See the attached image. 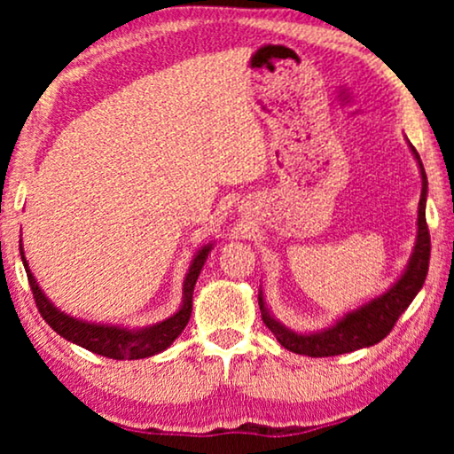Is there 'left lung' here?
<instances>
[{
  "label": "left lung",
  "instance_id": "obj_1",
  "mask_svg": "<svg viewBox=\"0 0 454 454\" xmlns=\"http://www.w3.org/2000/svg\"><path fill=\"white\" fill-rule=\"evenodd\" d=\"M419 163L421 171V198H419V210H418V241H415L413 256L409 260V266L399 281L390 287L387 294L376 297L365 306L353 309L339 320L337 325L326 328V331L316 334H297L289 328L272 318L269 309L264 306L262 294L258 295V306L262 309V320L269 326V331L275 334L278 343L285 349L300 353V356L309 357H331L340 356V353H351L362 349V347H370L380 343L387 334L393 331L399 316L409 308L413 297L424 285L427 277V266H430V231H427L426 223V196H427V177L421 165V159L415 148L411 146Z\"/></svg>",
  "mask_w": 454,
  "mask_h": 454
}]
</instances>
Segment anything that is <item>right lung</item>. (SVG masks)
Masks as SVG:
<instances>
[{
    "instance_id": "right-lung-1",
    "label": "right lung",
    "mask_w": 454,
    "mask_h": 454,
    "mask_svg": "<svg viewBox=\"0 0 454 454\" xmlns=\"http://www.w3.org/2000/svg\"><path fill=\"white\" fill-rule=\"evenodd\" d=\"M210 252V244L204 246L200 252L196 254L194 262H192L188 277L184 281V303L179 308L177 314H173L171 318H167L159 325L151 328H142V331H128V328L120 326H105V325H90V322H82L72 318V316H66L59 312L58 308L53 306L51 301L47 300L45 294L39 289L35 277L30 275L27 258H24L22 244H20V256L24 262V269H27L28 285L30 291H33L35 303L39 308L43 320L47 322L49 326L53 328L55 333L61 334V337L72 340L84 349H89L97 356L109 357V359H142L151 357L154 353L165 351L173 340H176L182 331L188 325L192 316V295H194V285L198 281V275H200L204 262H207Z\"/></svg>"
}]
</instances>
